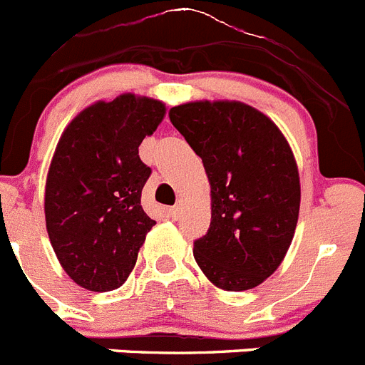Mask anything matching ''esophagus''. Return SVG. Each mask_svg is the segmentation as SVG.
Masks as SVG:
<instances>
[{
  "label": "esophagus",
  "mask_w": 365,
  "mask_h": 365,
  "mask_svg": "<svg viewBox=\"0 0 365 365\" xmlns=\"http://www.w3.org/2000/svg\"><path fill=\"white\" fill-rule=\"evenodd\" d=\"M180 211H182V202H178L175 207H169V209H167V212H169L173 218H175V216H178Z\"/></svg>",
  "instance_id": "obj_1"
}]
</instances>
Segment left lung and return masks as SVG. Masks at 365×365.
Returning a JSON list of instances; mask_svg holds the SVG:
<instances>
[{
  "label": "left lung",
  "instance_id": "obj_1",
  "mask_svg": "<svg viewBox=\"0 0 365 365\" xmlns=\"http://www.w3.org/2000/svg\"><path fill=\"white\" fill-rule=\"evenodd\" d=\"M211 183V225L195 260L225 291H247L277 271L300 211L297 160L282 130L242 101H190L169 110Z\"/></svg>",
  "mask_w": 365,
  "mask_h": 365
}]
</instances>
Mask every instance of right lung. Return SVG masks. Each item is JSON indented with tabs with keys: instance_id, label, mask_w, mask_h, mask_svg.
<instances>
[{
	"instance_id": "add662e5",
	"label": "right lung",
	"mask_w": 365,
	"mask_h": 365,
	"mask_svg": "<svg viewBox=\"0 0 365 365\" xmlns=\"http://www.w3.org/2000/svg\"><path fill=\"white\" fill-rule=\"evenodd\" d=\"M165 116V105L136 94L96 101L67 125L56 145L45 222L61 267L88 291L120 287L156 222L142 207L150 167L138 147Z\"/></svg>"
}]
</instances>
